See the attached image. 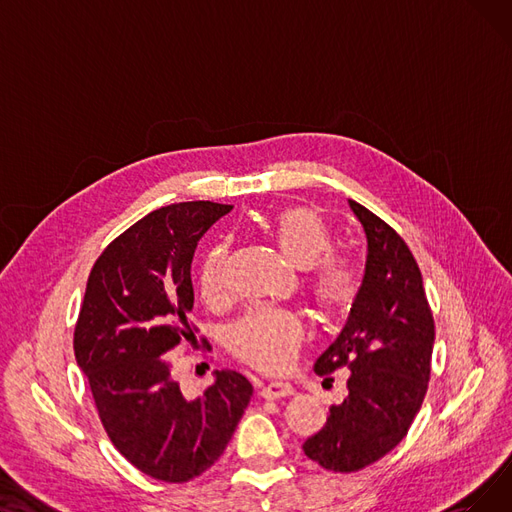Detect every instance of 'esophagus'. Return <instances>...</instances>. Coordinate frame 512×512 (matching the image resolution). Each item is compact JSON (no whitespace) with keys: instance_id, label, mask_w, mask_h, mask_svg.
Returning <instances> with one entry per match:
<instances>
[{"instance_id":"esophagus-1","label":"esophagus","mask_w":512,"mask_h":512,"mask_svg":"<svg viewBox=\"0 0 512 512\" xmlns=\"http://www.w3.org/2000/svg\"><path fill=\"white\" fill-rule=\"evenodd\" d=\"M294 388L288 382H270L261 388V396L267 400L282 398V396H292Z\"/></svg>"}]
</instances>
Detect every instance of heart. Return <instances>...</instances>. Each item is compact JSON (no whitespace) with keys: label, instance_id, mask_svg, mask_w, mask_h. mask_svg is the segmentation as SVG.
<instances>
[{"label":"heart","instance_id":"b5f03b06","mask_svg":"<svg viewBox=\"0 0 512 512\" xmlns=\"http://www.w3.org/2000/svg\"><path fill=\"white\" fill-rule=\"evenodd\" d=\"M282 255L303 267V284L311 301L328 315L344 313L361 290V265L357 259L328 253L332 232L321 215L309 207H290L265 224ZM199 297L207 305L228 299L226 249L222 245L205 253L197 270ZM305 340L303 321L288 309H257L247 313L230 332L232 353L255 369L284 371Z\"/></svg>","mask_w":512,"mask_h":512}]
</instances>
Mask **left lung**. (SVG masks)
I'll return each mask as SVG.
<instances>
[{"instance_id": "obj_1", "label": "left lung", "mask_w": 512, "mask_h": 512, "mask_svg": "<svg viewBox=\"0 0 512 512\" xmlns=\"http://www.w3.org/2000/svg\"><path fill=\"white\" fill-rule=\"evenodd\" d=\"M367 236L361 290L338 338L315 361V373L348 369V396L303 444L311 461L353 473L380 461L407 436L427 392L434 317L419 265L394 228L348 199Z\"/></svg>"}]
</instances>
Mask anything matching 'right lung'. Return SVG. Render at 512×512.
<instances>
[{"instance_id": "add662e5", "label": "right lung", "mask_w": 512, "mask_h": 512, "mask_svg": "<svg viewBox=\"0 0 512 512\" xmlns=\"http://www.w3.org/2000/svg\"><path fill=\"white\" fill-rule=\"evenodd\" d=\"M230 209L188 201L151 211L99 255L80 305L74 355L103 429L128 463L159 481L207 471L253 396L251 382L230 369L215 371L195 400L172 378V351L195 338L186 315L197 242Z\"/></svg>"}]
</instances>
